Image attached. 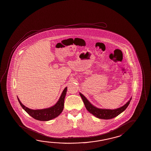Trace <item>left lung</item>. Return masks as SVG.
<instances>
[{
  "mask_svg": "<svg viewBox=\"0 0 151 151\" xmlns=\"http://www.w3.org/2000/svg\"><path fill=\"white\" fill-rule=\"evenodd\" d=\"M79 94L81 95V97L84 103L85 108H86L88 111L98 119H111L118 116L121 113H122L123 111H124L126 109L132 99V98H130L129 101L127 102L126 104L117 109L112 110L99 109L92 105L83 94H81V93H79Z\"/></svg>",
  "mask_w": 151,
  "mask_h": 151,
  "instance_id": "obj_1",
  "label": "left lung"
}]
</instances>
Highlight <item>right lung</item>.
<instances>
[{
  "instance_id": "obj_1",
  "label": "right lung",
  "mask_w": 151,
  "mask_h": 151,
  "mask_svg": "<svg viewBox=\"0 0 151 151\" xmlns=\"http://www.w3.org/2000/svg\"><path fill=\"white\" fill-rule=\"evenodd\" d=\"M67 89V88H65L59 101L55 105L46 109L37 110L29 109L22 103L18 97H17L18 100L20 105H21L22 108L24 109L30 116L39 121H47L58 117L63 111L64 106V100L66 95Z\"/></svg>"
}]
</instances>
